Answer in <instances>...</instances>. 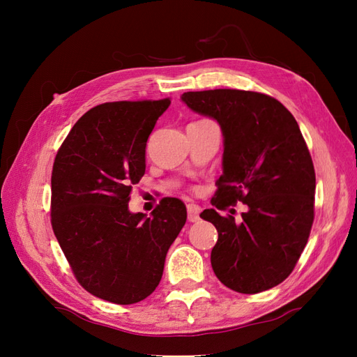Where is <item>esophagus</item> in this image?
Here are the masks:
<instances>
[{
    "label": "esophagus",
    "instance_id": "34e87169",
    "mask_svg": "<svg viewBox=\"0 0 357 357\" xmlns=\"http://www.w3.org/2000/svg\"><path fill=\"white\" fill-rule=\"evenodd\" d=\"M199 213L201 208L195 204H189L188 205V219L189 222H198L199 220Z\"/></svg>",
    "mask_w": 357,
    "mask_h": 357
}]
</instances>
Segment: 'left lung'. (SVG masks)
<instances>
[{"instance_id": "left-lung-1", "label": "left lung", "mask_w": 357, "mask_h": 357, "mask_svg": "<svg viewBox=\"0 0 357 357\" xmlns=\"http://www.w3.org/2000/svg\"><path fill=\"white\" fill-rule=\"evenodd\" d=\"M181 101L222 129L223 174L211 204L223 210L241 201L248 208L241 222L214 208L201 213L219 234L211 250L215 277L247 295L280 284L294 271L314 220V165L298 122L259 92H185Z\"/></svg>"}]
</instances>
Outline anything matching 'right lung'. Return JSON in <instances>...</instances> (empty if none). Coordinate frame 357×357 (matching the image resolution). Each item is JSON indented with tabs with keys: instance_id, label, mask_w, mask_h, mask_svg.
<instances>
[{
	"instance_id": "add662e5",
	"label": "right lung",
	"mask_w": 357,
	"mask_h": 357,
	"mask_svg": "<svg viewBox=\"0 0 357 357\" xmlns=\"http://www.w3.org/2000/svg\"><path fill=\"white\" fill-rule=\"evenodd\" d=\"M171 101H117L84 113L52 171V228L77 282L96 298L129 305L158 287L186 223V205L164 198L147 218L128 208L146 172V144Z\"/></svg>"
}]
</instances>
